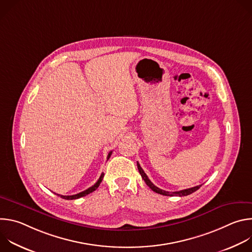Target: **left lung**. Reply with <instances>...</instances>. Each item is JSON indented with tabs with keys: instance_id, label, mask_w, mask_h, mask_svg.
Returning a JSON list of instances; mask_svg holds the SVG:
<instances>
[{
	"instance_id": "left-lung-1",
	"label": "left lung",
	"mask_w": 252,
	"mask_h": 252,
	"mask_svg": "<svg viewBox=\"0 0 252 252\" xmlns=\"http://www.w3.org/2000/svg\"><path fill=\"white\" fill-rule=\"evenodd\" d=\"M137 169H138V171H139V173H140V175H141L143 181H145V183L148 185V187H149L152 190H154L155 192L159 193V194H162V195H166V196H174V195H177V196H187V195L191 194L192 192L196 191V190L201 187V186H197V187H194V188H190V189H184V190H179V191H173V192H171V191H166V190H162V189H158V187H156V186L150 181L148 175L146 174L145 171H143V169L141 168V166L139 165L138 162H137Z\"/></svg>"
}]
</instances>
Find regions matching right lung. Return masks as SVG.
Masks as SVG:
<instances>
[{
  "instance_id": "add662e5",
  "label": "right lung",
  "mask_w": 252,
  "mask_h": 252,
  "mask_svg": "<svg viewBox=\"0 0 252 252\" xmlns=\"http://www.w3.org/2000/svg\"><path fill=\"white\" fill-rule=\"evenodd\" d=\"M112 153L113 152H111L110 154H109V156H107V159L110 158V157H111V155H112ZM103 172L100 174V176H99V178L97 179V182L93 186V187H91V188H89L88 189H86V190H84V191H82V192H80V193H77V194H74V195H61V194H58V195H60L62 198H63V199H77V198H80V197H83V196H86V195H88V194H90L91 192H93V191H94L98 187H99V185H100V183H101V181H102V178H103Z\"/></svg>"
}]
</instances>
